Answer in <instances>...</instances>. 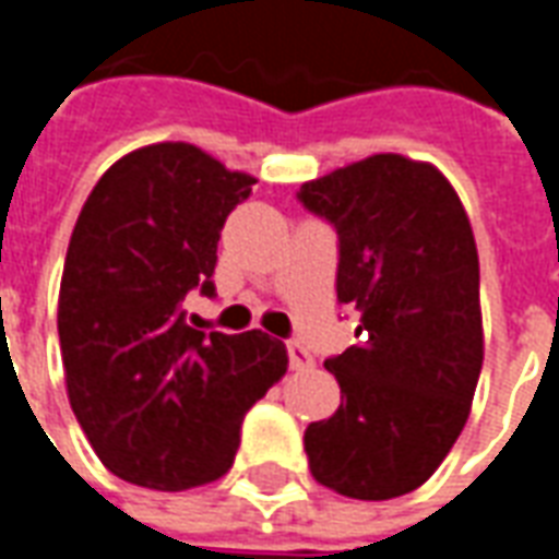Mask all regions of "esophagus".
<instances>
[{"label":"esophagus","mask_w":559,"mask_h":559,"mask_svg":"<svg viewBox=\"0 0 559 559\" xmlns=\"http://www.w3.org/2000/svg\"><path fill=\"white\" fill-rule=\"evenodd\" d=\"M287 356H290V365L296 371H302V368H311L314 365V356L305 350L299 341H287Z\"/></svg>","instance_id":"34e87169"}]
</instances>
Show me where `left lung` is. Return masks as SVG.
Returning a JSON list of instances; mask_svg holds the SVG:
<instances>
[{"label":"left lung","mask_w":559,"mask_h":559,"mask_svg":"<svg viewBox=\"0 0 559 559\" xmlns=\"http://www.w3.org/2000/svg\"><path fill=\"white\" fill-rule=\"evenodd\" d=\"M338 233V302L356 338L326 368L341 407L305 431L320 485L392 500L431 473L467 425L479 383V254L455 188L425 160L371 155L299 188Z\"/></svg>","instance_id":"1"}]
</instances>
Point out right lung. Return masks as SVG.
<instances>
[{"label": "right lung", "instance_id": "right-lung-1", "mask_svg": "<svg viewBox=\"0 0 559 559\" xmlns=\"http://www.w3.org/2000/svg\"><path fill=\"white\" fill-rule=\"evenodd\" d=\"M257 179L191 143H152L92 188L68 242L59 347L71 411L119 479L185 491L233 467L245 413L287 374L266 332H200L191 290L215 296L218 239Z\"/></svg>", "mask_w": 559, "mask_h": 559}]
</instances>
